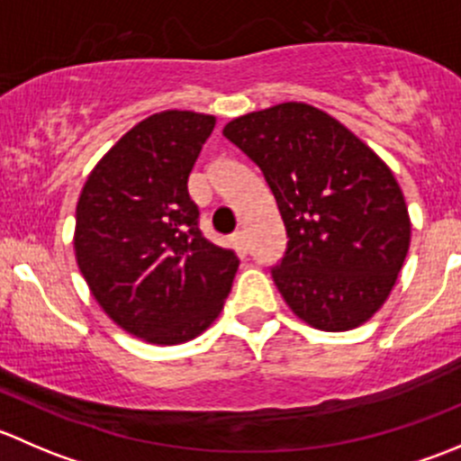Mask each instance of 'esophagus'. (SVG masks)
Wrapping results in <instances>:
<instances>
[{"label": "esophagus", "instance_id": "obj_1", "mask_svg": "<svg viewBox=\"0 0 461 461\" xmlns=\"http://www.w3.org/2000/svg\"><path fill=\"white\" fill-rule=\"evenodd\" d=\"M231 243H234V248L239 249L240 254H248L249 245H248V236H245V231H236V234L231 236Z\"/></svg>", "mask_w": 461, "mask_h": 461}]
</instances>
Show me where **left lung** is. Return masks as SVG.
Instances as JSON below:
<instances>
[{
  "instance_id": "left-lung-1",
  "label": "left lung",
  "mask_w": 461,
  "mask_h": 461,
  "mask_svg": "<svg viewBox=\"0 0 461 461\" xmlns=\"http://www.w3.org/2000/svg\"><path fill=\"white\" fill-rule=\"evenodd\" d=\"M222 136L263 171L285 222L272 278L292 312L343 332L384 305L411 245L393 171L339 120L285 102L231 120Z\"/></svg>"
}]
</instances>
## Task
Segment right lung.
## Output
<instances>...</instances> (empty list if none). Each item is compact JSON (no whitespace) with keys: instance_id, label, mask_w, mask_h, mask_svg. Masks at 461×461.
I'll return each mask as SVG.
<instances>
[{"instance_id":"obj_1","label":"right lung","mask_w":461,"mask_h":461,"mask_svg":"<svg viewBox=\"0 0 461 461\" xmlns=\"http://www.w3.org/2000/svg\"><path fill=\"white\" fill-rule=\"evenodd\" d=\"M216 118L162 111L124 133L86 178L76 258L91 294L133 337L174 346L221 314L234 249L203 236L187 180Z\"/></svg>"}]
</instances>
